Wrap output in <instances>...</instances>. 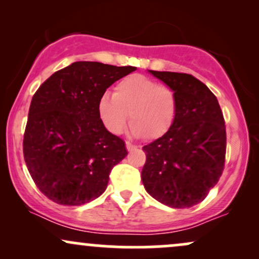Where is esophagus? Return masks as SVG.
<instances>
[{
    "label": "esophagus",
    "mask_w": 259,
    "mask_h": 259,
    "mask_svg": "<svg viewBox=\"0 0 259 259\" xmlns=\"http://www.w3.org/2000/svg\"><path fill=\"white\" fill-rule=\"evenodd\" d=\"M125 145H126V150L129 151V152H132V151L136 150V148H138V147L135 146V145H133L132 142H129V141H126V142H125Z\"/></svg>",
    "instance_id": "34e87169"
}]
</instances>
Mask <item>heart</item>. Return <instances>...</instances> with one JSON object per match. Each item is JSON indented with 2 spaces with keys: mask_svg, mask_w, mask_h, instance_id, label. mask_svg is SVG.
I'll return each mask as SVG.
<instances>
[{
  "mask_svg": "<svg viewBox=\"0 0 259 259\" xmlns=\"http://www.w3.org/2000/svg\"><path fill=\"white\" fill-rule=\"evenodd\" d=\"M97 112L109 133H123L130 118V132L135 138L158 139L173 126L178 114V99L168 86L136 74L120 80L115 85L114 95H101Z\"/></svg>",
  "mask_w": 259,
  "mask_h": 259,
  "instance_id": "heart-1",
  "label": "heart"
}]
</instances>
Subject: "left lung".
<instances>
[{"instance_id":"obj_1","label":"left lung","mask_w":259,"mask_h":259,"mask_svg":"<svg viewBox=\"0 0 259 259\" xmlns=\"http://www.w3.org/2000/svg\"><path fill=\"white\" fill-rule=\"evenodd\" d=\"M175 92L178 114L171 129L142 147L145 190L171 208H190L207 197L223 173L225 123L218 100L190 74L148 70Z\"/></svg>"}]
</instances>
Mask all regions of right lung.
Returning a JSON list of instances; mask_svg holds the SVG:
<instances>
[{
	"instance_id": "add662e5",
	"label": "right lung",
	"mask_w": 259,
	"mask_h": 259,
	"mask_svg": "<svg viewBox=\"0 0 259 259\" xmlns=\"http://www.w3.org/2000/svg\"><path fill=\"white\" fill-rule=\"evenodd\" d=\"M136 70L100 62H74L52 74L32 96L23 151L32 180L50 200L81 206L100 197L109 173L127 154L125 142L106 129L101 95Z\"/></svg>"
}]
</instances>
